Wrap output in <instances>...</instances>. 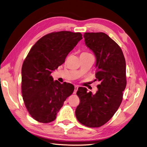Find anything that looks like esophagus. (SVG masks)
<instances>
[{
  "label": "esophagus",
  "instance_id": "obj_1",
  "mask_svg": "<svg viewBox=\"0 0 147 147\" xmlns=\"http://www.w3.org/2000/svg\"><path fill=\"white\" fill-rule=\"evenodd\" d=\"M74 88H74V94H75V93H76V92H77V90H78V87L77 85H75Z\"/></svg>",
  "mask_w": 147,
  "mask_h": 147
}]
</instances>
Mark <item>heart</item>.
<instances>
[{
    "mask_svg": "<svg viewBox=\"0 0 147 147\" xmlns=\"http://www.w3.org/2000/svg\"><path fill=\"white\" fill-rule=\"evenodd\" d=\"M82 54H88V53H82Z\"/></svg>",
    "mask_w": 147,
    "mask_h": 147,
    "instance_id": "1",
    "label": "heart"
}]
</instances>
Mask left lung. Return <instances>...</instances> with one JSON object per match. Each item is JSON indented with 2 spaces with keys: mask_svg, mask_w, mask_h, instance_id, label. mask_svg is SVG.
Segmentation results:
<instances>
[{
  "mask_svg": "<svg viewBox=\"0 0 147 147\" xmlns=\"http://www.w3.org/2000/svg\"><path fill=\"white\" fill-rule=\"evenodd\" d=\"M83 37L96 56L95 81L100 84L94 94L86 88H78L75 115L83 125L99 127L112 118L121 103L126 86V61L121 48L106 34L86 32Z\"/></svg>",
  "mask_w": 147,
  "mask_h": 147,
  "instance_id": "obj_1",
  "label": "left lung"
}]
</instances>
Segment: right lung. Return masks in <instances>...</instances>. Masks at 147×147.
<instances>
[{
  "instance_id": "1",
  "label": "right lung",
  "mask_w": 147,
  "mask_h": 147,
  "mask_svg": "<svg viewBox=\"0 0 147 147\" xmlns=\"http://www.w3.org/2000/svg\"><path fill=\"white\" fill-rule=\"evenodd\" d=\"M83 38L80 32L60 31L44 35L31 48L21 69V91L28 112L36 121L56 119L64 102L73 93L72 84L54 81L51 74Z\"/></svg>"
}]
</instances>
